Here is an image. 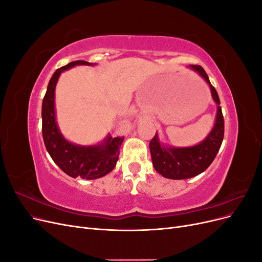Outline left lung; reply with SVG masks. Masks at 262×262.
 I'll return each mask as SVG.
<instances>
[{
	"label": "left lung",
	"mask_w": 262,
	"mask_h": 262,
	"mask_svg": "<svg viewBox=\"0 0 262 262\" xmlns=\"http://www.w3.org/2000/svg\"><path fill=\"white\" fill-rule=\"evenodd\" d=\"M210 86L213 100L217 105V114L213 129L201 143L189 147L164 146L157 133L149 142V150L154 168L165 178L187 179L198 176L207 169L215 158L224 138V118L220 106L216 90L211 84L208 74L202 67L191 66Z\"/></svg>",
	"instance_id": "obj_1"
}]
</instances>
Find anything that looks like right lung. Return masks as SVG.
Wrapping results in <instances>:
<instances>
[{"instance_id":"right-lung-1","label":"right lung","mask_w":262,"mask_h":262,"mask_svg":"<svg viewBox=\"0 0 262 262\" xmlns=\"http://www.w3.org/2000/svg\"><path fill=\"white\" fill-rule=\"evenodd\" d=\"M93 66V63L78 60L58 69L50 78L47 92L42 100V137L47 150L59 167L67 175L83 179H97L106 176L117 164L123 137H107L98 145L82 146L71 143L62 136L57 121L54 110V91L60 74L75 66Z\"/></svg>"}]
</instances>
